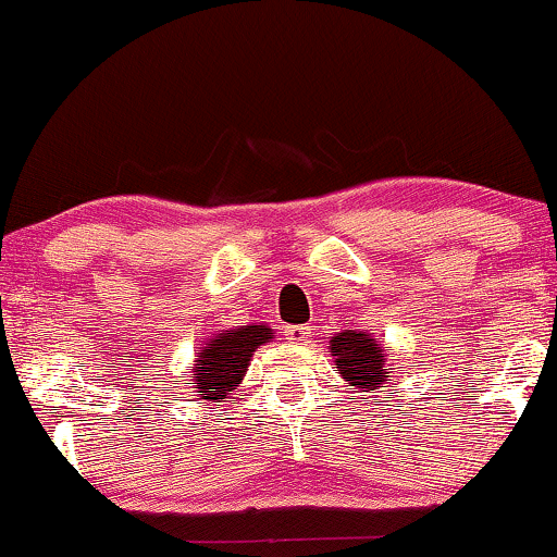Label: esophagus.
<instances>
[{
	"label": "esophagus",
	"instance_id": "34e87169",
	"mask_svg": "<svg viewBox=\"0 0 557 557\" xmlns=\"http://www.w3.org/2000/svg\"><path fill=\"white\" fill-rule=\"evenodd\" d=\"M285 335H287V339H293V343H305V339L310 337V327H307V325H293V327L285 330Z\"/></svg>",
	"mask_w": 557,
	"mask_h": 557
}]
</instances>
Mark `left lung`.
Instances as JSON below:
<instances>
[{"label":"left lung","mask_w":557,"mask_h":557,"mask_svg":"<svg viewBox=\"0 0 557 557\" xmlns=\"http://www.w3.org/2000/svg\"><path fill=\"white\" fill-rule=\"evenodd\" d=\"M332 352L339 372L352 387H362V393H368L370 387L385 383V352L362 332H339L337 337H332Z\"/></svg>","instance_id":"1"}]
</instances>
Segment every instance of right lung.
Returning <instances> with one entry per match:
<instances>
[{
	"label": "right lung",
	"mask_w": 557,
	"mask_h": 557,
	"mask_svg": "<svg viewBox=\"0 0 557 557\" xmlns=\"http://www.w3.org/2000/svg\"><path fill=\"white\" fill-rule=\"evenodd\" d=\"M272 330L264 325H245L237 330H222L212 339L210 347L197 352V393H202L205 400L222 403L243 383L247 364H250L257 345L268 343Z\"/></svg>",
	"instance_id": "add662e5"
}]
</instances>
